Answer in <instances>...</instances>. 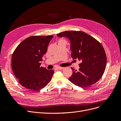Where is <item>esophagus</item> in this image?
I'll list each match as a JSON object with an SVG mask.
<instances>
[{"mask_svg":"<svg viewBox=\"0 0 121 121\" xmlns=\"http://www.w3.org/2000/svg\"><path fill=\"white\" fill-rule=\"evenodd\" d=\"M56 69H64V68H63V67H57V68H56Z\"/></svg>","mask_w":121,"mask_h":121,"instance_id":"obj_1","label":"esophagus"}]
</instances>
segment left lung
Masks as SVG:
<instances>
[{"instance_id": "1", "label": "left lung", "mask_w": 121, "mask_h": 121, "mask_svg": "<svg viewBox=\"0 0 121 121\" xmlns=\"http://www.w3.org/2000/svg\"><path fill=\"white\" fill-rule=\"evenodd\" d=\"M57 35L68 38L71 42L72 57L81 61L78 71L71 68L73 74L69 80L81 87H87L98 82L106 65V54L100 43L82 31H66Z\"/></svg>"}]
</instances>
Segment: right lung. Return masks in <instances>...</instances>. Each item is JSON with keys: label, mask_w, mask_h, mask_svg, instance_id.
<instances>
[{"label": "right lung", "mask_w": 121, "mask_h": 121, "mask_svg": "<svg viewBox=\"0 0 121 121\" xmlns=\"http://www.w3.org/2000/svg\"><path fill=\"white\" fill-rule=\"evenodd\" d=\"M53 37L30 36L19 44L13 53V72L20 84L27 89L39 91L52 80L53 70L41 67V62Z\"/></svg>", "instance_id": "obj_1"}]
</instances>
